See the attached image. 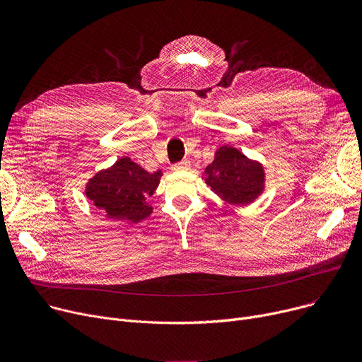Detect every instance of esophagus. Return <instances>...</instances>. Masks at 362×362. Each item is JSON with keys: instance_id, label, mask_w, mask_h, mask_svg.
I'll return each instance as SVG.
<instances>
[{"instance_id": "34e87169", "label": "esophagus", "mask_w": 362, "mask_h": 362, "mask_svg": "<svg viewBox=\"0 0 362 362\" xmlns=\"http://www.w3.org/2000/svg\"><path fill=\"white\" fill-rule=\"evenodd\" d=\"M189 167H191V161H189V160H183V161H180L179 164L173 165L175 170H186V168H189Z\"/></svg>"}]
</instances>
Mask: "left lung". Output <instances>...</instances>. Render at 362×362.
<instances>
[{
    "label": "left lung",
    "mask_w": 362,
    "mask_h": 362,
    "mask_svg": "<svg viewBox=\"0 0 362 362\" xmlns=\"http://www.w3.org/2000/svg\"><path fill=\"white\" fill-rule=\"evenodd\" d=\"M204 175L211 191L229 204H251L264 191L262 165L233 146H221Z\"/></svg>",
    "instance_id": "obj_1"
}]
</instances>
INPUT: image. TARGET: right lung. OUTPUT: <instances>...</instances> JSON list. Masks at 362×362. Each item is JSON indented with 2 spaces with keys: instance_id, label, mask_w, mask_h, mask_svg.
<instances>
[{
  "instance_id": "right-lung-1",
  "label": "right lung",
  "mask_w": 362,
  "mask_h": 362,
  "mask_svg": "<svg viewBox=\"0 0 362 362\" xmlns=\"http://www.w3.org/2000/svg\"><path fill=\"white\" fill-rule=\"evenodd\" d=\"M161 176L160 170L148 173L130 158L123 157L88 182L86 197L108 217L138 223L152 213L146 199L154 194Z\"/></svg>"
}]
</instances>
